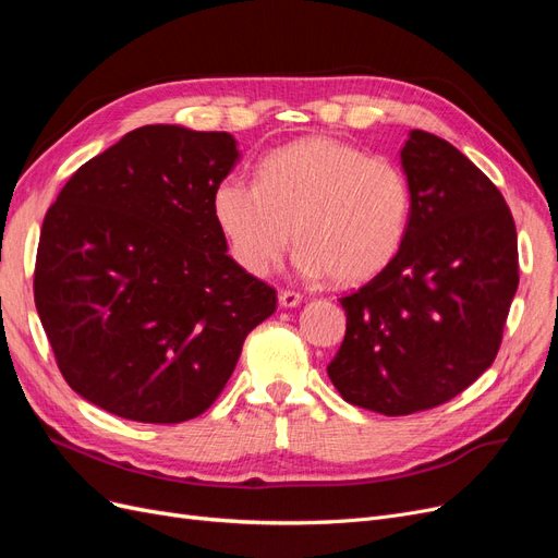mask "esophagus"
Listing matches in <instances>:
<instances>
[{
  "label": "esophagus",
  "instance_id": "esophagus-1",
  "mask_svg": "<svg viewBox=\"0 0 558 558\" xmlns=\"http://www.w3.org/2000/svg\"><path fill=\"white\" fill-rule=\"evenodd\" d=\"M303 301V296L299 292H290L284 290L278 294V303L282 305V308H296V305Z\"/></svg>",
  "mask_w": 558,
  "mask_h": 558
}]
</instances>
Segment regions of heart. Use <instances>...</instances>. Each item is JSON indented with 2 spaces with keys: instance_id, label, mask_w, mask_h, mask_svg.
<instances>
[{
  "instance_id": "b5f03b06",
  "label": "heart",
  "mask_w": 558,
  "mask_h": 558,
  "mask_svg": "<svg viewBox=\"0 0 558 558\" xmlns=\"http://www.w3.org/2000/svg\"><path fill=\"white\" fill-rule=\"evenodd\" d=\"M210 210L245 274H271L294 236L299 274L354 284L397 257L412 192L391 159L331 136H303L259 161L257 183L225 175L213 187Z\"/></svg>"
}]
</instances>
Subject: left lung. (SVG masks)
I'll use <instances>...</instances> for the list:
<instances>
[{"instance_id": "obj_1", "label": "left lung", "mask_w": 558, "mask_h": 558, "mask_svg": "<svg viewBox=\"0 0 558 558\" xmlns=\"http://www.w3.org/2000/svg\"><path fill=\"white\" fill-rule=\"evenodd\" d=\"M405 241L340 299L343 345L327 373L348 403L397 417L454 399L492 366L517 294V229L498 187L452 143L410 130Z\"/></svg>"}]
</instances>
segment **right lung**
<instances>
[{
  "instance_id": "right-lung-1",
  "label": "right lung",
  "mask_w": 558,
  "mask_h": 558,
  "mask_svg": "<svg viewBox=\"0 0 558 558\" xmlns=\"http://www.w3.org/2000/svg\"><path fill=\"white\" fill-rule=\"evenodd\" d=\"M227 132L146 124L69 178L44 218L34 303L69 387L111 415L178 424L220 397L276 290L227 255L213 187Z\"/></svg>"
}]
</instances>
